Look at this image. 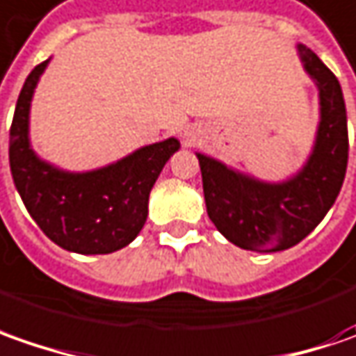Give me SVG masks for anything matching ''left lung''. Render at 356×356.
Wrapping results in <instances>:
<instances>
[{"mask_svg":"<svg viewBox=\"0 0 356 356\" xmlns=\"http://www.w3.org/2000/svg\"><path fill=\"white\" fill-rule=\"evenodd\" d=\"M298 51L319 90V126L307 163L288 181L266 183L197 154L209 218L244 250L296 246L329 213L347 173L349 136L341 84L312 49L298 44Z\"/></svg>","mask_w":356,"mask_h":356,"instance_id":"obj_1","label":"left lung"}]
</instances>
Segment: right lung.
I'll use <instances>...</instances> for the list:
<instances>
[{
  "label": "right lung",
  "mask_w": 356,
  "mask_h": 356,
  "mask_svg": "<svg viewBox=\"0 0 356 356\" xmlns=\"http://www.w3.org/2000/svg\"><path fill=\"white\" fill-rule=\"evenodd\" d=\"M51 58L33 68L9 129V165L25 209L49 238L76 254H110L140 234L154 183L181 143L175 138L136 149L116 163L70 173L31 149L29 110Z\"/></svg>",
  "instance_id": "1"
}]
</instances>
